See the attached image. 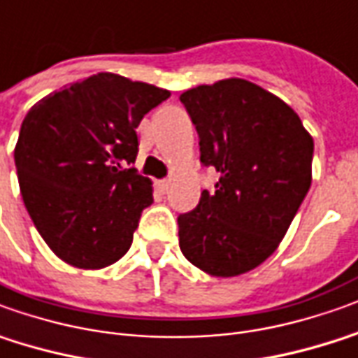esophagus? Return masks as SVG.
<instances>
[{
	"label": "esophagus",
	"mask_w": 358,
	"mask_h": 358,
	"mask_svg": "<svg viewBox=\"0 0 358 358\" xmlns=\"http://www.w3.org/2000/svg\"><path fill=\"white\" fill-rule=\"evenodd\" d=\"M155 187H157L159 193H165L169 189V181L167 179H159V181H155Z\"/></svg>",
	"instance_id": "34e87169"
}]
</instances>
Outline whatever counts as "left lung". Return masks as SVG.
Listing matches in <instances>:
<instances>
[{
	"label": "left lung",
	"instance_id": "left-lung-1",
	"mask_svg": "<svg viewBox=\"0 0 358 358\" xmlns=\"http://www.w3.org/2000/svg\"><path fill=\"white\" fill-rule=\"evenodd\" d=\"M201 162L220 179L179 214V248L212 277L261 265L285 238L312 185L314 140L277 95L230 78L181 93Z\"/></svg>",
	"mask_w": 358,
	"mask_h": 358
}]
</instances>
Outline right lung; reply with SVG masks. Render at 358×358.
Returning <instances> with one entry per match:
<instances>
[{"label":"right lung","instance_id":"add662e5","mask_svg":"<svg viewBox=\"0 0 358 358\" xmlns=\"http://www.w3.org/2000/svg\"><path fill=\"white\" fill-rule=\"evenodd\" d=\"M171 93L101 71L54 91L21 124L15 165L23 203L62 261L103 268L132 243L152 181L136 173V128Z\"/></svg>","mask_w":358,"mask_h":358}]
</instances>
